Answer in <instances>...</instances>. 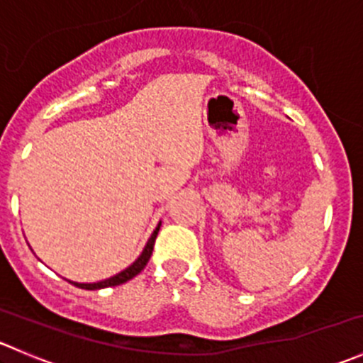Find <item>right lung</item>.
I'll list each match as a JSON object with an SVG mask.
<instances>
[{"label": "right lung", "mask_w": 363, "mask_h": 363, "mask_svg": "<svg viewBox=\"0 0 363 363\" xmlns=\"http://www.w3.org/2000/svg\"><path fill=\"white\" fill-rule=\"evenodd\" d=\"M160 226H161V223H160L158 226H156L155 232H152L151 239H149L147 244H145V247H144V251H142V255L138 256V258L135 259V262L131 263V265L128 267V269H124L123 272L116 274V276L108 277V279H105V281H100V283H75V281H69V283L75 284L77 288H82V290H101V288L119 286V284H123V283H126V281L133 279V277L137 276V274H140L142 270H144V267L147 265L149 258H151L152 250H155V240H156V237H158V232H160Z\"/></svg>", "instance_id": "right-lung-1"}]
</instances>
